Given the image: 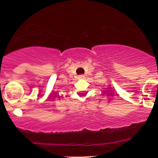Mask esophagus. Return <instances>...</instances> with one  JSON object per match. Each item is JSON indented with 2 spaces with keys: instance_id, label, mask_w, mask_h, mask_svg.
Instances as JSON below:
<instances>
[{
  "instance_id": "34e87169",
  "label": "esophagus",
  "mask_w": 158,
  "mask_h": 158,
  "mask_svg": "<svg viewBox=\"0 0 158 158\" xmlns=\"http://www.w3.org/2000/svg\"><path fill=\"white\" fill-rule=\"evenodd\" d=\"M84 77H85V76H84L83 75H79V76H78L79 79H83Z\"/></svg>"
}]
</instances>
